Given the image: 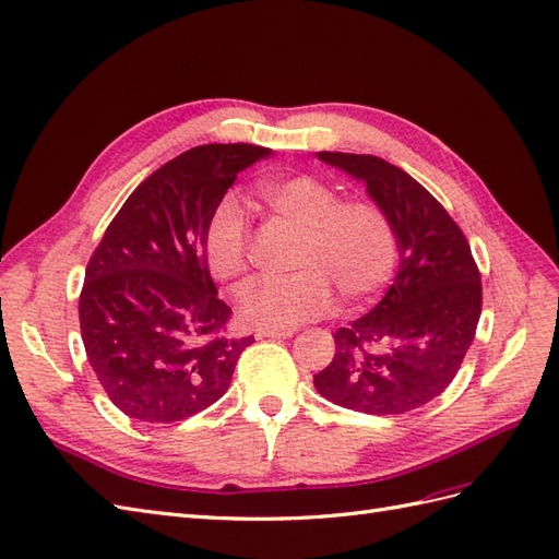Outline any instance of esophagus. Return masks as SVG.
I'll list each match as a JSON object with an SVG mask.
<instances>
[{
  "mask_svg": "<svg viewBox=\"0 0 559 559\" xmlns=\"http://www.w3.org/2000/svg\"><path fill=\"white\" fill-rule=\"evenodd\" d=\"M293 335H295V328H260V331L254 333L257 340H285Z\"/></svg>",
  "mask_w": 559,
  "mask_h": 559,
  "instance_id": "34e87169",
  "label": "esophagus"
}]
</instances>
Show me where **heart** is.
I'll list each match as a JSON object with an SVG mask.
<instances>
[{
    "label": "heart",
    "mask_w": 559,
    "mask_h": 559,
    "mask_svg": "<svg viewBox=\"0 0 559 559\" xmlns=\"http://www.w3.org/2000/svg\"><path fill=\"white\" fill-rule=\"evenodd\" d=\"M264 203L283 222L302 231L288 278H257L240 290L238 313L254 328H290L333 307L335 288L364 299L390 281L396 264L394 228L370 200H340L331 183L311 175H290L262 183ZM210 274L231 283L250 266L248 214L236 198L212 212L203 234Z\"/></svg>",
    "instance_id": "obj_1"
}]
</instances>
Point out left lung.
I'll return each instance as SVG.
<instances>
[{
    "label": "left lung",
    "mask_w": 559,
    "mask_h": 559,
    "mask_svg": "<svg viewBox=\"0 0 559 559\" xmlns=\"http://www.w3.org/2000/svg\"><path fill=\"white\" fill-rule=\"evenodd\" d=\"M366 186L396 236L399 269L380 302L340 328L335 356L313 388L337 406L396 416L449 388L475 340L479 269L467 240L432 193L382 157L317 153Z\"/></svg>",
    "instance_id": "8db88e82"
}]
</instances>
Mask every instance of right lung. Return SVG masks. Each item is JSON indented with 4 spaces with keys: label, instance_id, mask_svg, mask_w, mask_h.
<instances>
[{
    "label": "right lung",
    "instance_id": "obj_1",
    "mask_svg": "<svg viewBox=\"0 0 559 559\" xmlns=\"http://www.w3.org/2000/svg\"><path fill=\"white\" fill-rule=\"evenodd\" d=\"M271 148L207 143L136 186L94 250L80 295L87 359L108 399L141 423L212 406L252 337H226L231 309L203 254L212 212L238 171Z\"/></svg>",
    "mask_w": 559,
    "mask_h": 559
}]
</instances>
